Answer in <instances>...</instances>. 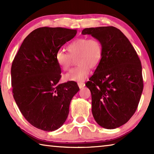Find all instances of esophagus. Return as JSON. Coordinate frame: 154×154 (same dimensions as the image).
Returning <instances> with one entry per match:
<instances>
[{"instance_id":"1","label":"esophagus","mask_w":154,"mask_h":154,"mask_svg":"<svg viewBox=\"0 0 154 154\" xmlns=\"http://www.w3.org/2000/svg\"><path fill=\"white\" fill-rule=\"evenodd\" d=\"M77 84H78V86L79 87V88H82L83 87L85 86V83L83 82H78Z\"/></svg>"}]
</instances>
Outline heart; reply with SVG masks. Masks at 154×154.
Masks as SVG:
<instances>
[{
	"instance_id": "obj_1",
	"label": "heart",
	"mask_w": 154,
	"mask_h": 154,
	"mask_svg": "<svg viewBox=\"0 0 154 154\" xmlns=\"http://www.w3.org/2000/svg\"><path fill=\"white\" fill-rule=\"evenodd\" d=\"M69 54L58 51L56 60L64 71L71 69L72 59H76L78 66L64 75L66 81L82 82L90 73V69H95L100 64L103 56V45L96 38L82 37L72 41L67 46Z\"/></svg>"
}]
</instances>
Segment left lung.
<instances>
[{
	"instance_id": "1",
	"label": "left lung",
	"mask_w": 154,
	"mask_h": 154,
	"mask_svg": "<svg viewBox=\"0 0 154 154\" xmlns=\"http://www.w3.org/2000/svg\"><path fill=\"white\" fill-rule=\"evenodd\" d=\"M103 45V56L94 73L85 83L92 94L96 122L106 129L122 126L132 118L143 90L142 66L128 38L113 26L83 29Z\"/></svg>"
}]
</instances>
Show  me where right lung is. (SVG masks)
I'll return each instance as SVG.
<instances>
[{
	"label": "right lung",
	"instance_id": "1",
	"mask_svg": "<svg viewBox=\"0 0 154 154\" xmlns=\"http://www.w3.org/2000/svg\"><path fill=\"white\" fill-rule=\"evenodd\" d=\"M76 34V30L61 27L36 28L25 38L12 62L15 103L24 118L44 131L63 125L79 90L73 81L60 84L61 69L56 60L57 52Z\"/></svg>",
	"mask_w": 154,
	"mask_h": 154
}]
</instances>
